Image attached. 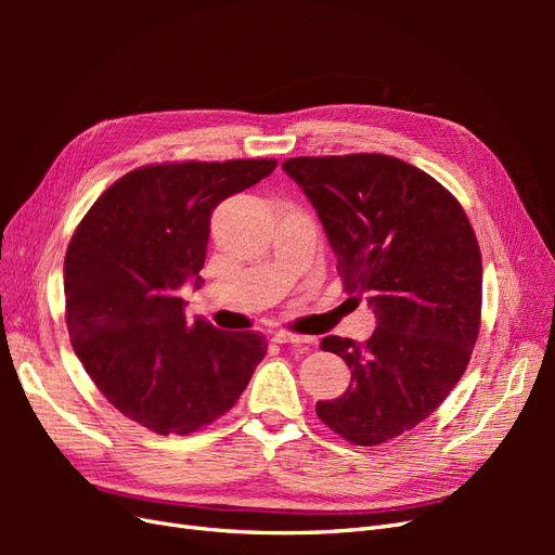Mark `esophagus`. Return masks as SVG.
<instances>
[{
    "mask_svg": "<svg viewBox=\"0 0 555 555\" xmlns=\"http://www.w3.org/2000/svg\"><path fill=\"white\" fill-rule=\"evenodd\" d=\"M273 340L278 345H310L312 343V338H308V335H298V333H289V331L273 333Z\"/></svg>",
    "mask_w": 555,
    "mask_h": 555,
    "instance_id": "esophagus-1",
    "label": "esophagus"
}]
</instances>
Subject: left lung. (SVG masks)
<instances>
[{
    "instance_id": "8db88e82",
    "label": "left lung",
    "mask_w": 555,
    "mask_h": 555,
    "mask_svg": "<svg viewBox=\"0 0 555 555\" xmlns=\"http://www.w3.org/2000/svg\"><path fill=\"white\" fill-rule=\"evenodd\" d=\"M306 192L338 259L347 294H363L377 328L365 343L328 335L349 389L319 400L340 438L375 447L442 405L473 357L481 322V251L451 192L389 155L294 157L282 164Z\"/></svg>"
}]
</instances>
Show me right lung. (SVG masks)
I'll return each mask as SVG.
<instances>
[{
  "label": "right lung",
  "mask_w": 555,
  "mask_h": 555,
  "mask_svg": "<svg viewBox=\"0 0 555 555\" xmlns=\"http://www.w3.org/2000/svg\"><path fill=\"white\" fill-rule=\"evenodd\" d=\"M275 159L150 164L94 201L64 257L66 328L113 408L159 435L229 412L266 354L259 333L188 322L180 287H201L210 215L275 171Z\"/></svg>",
  "instance_id": "obj_1"
}]
</instances>
